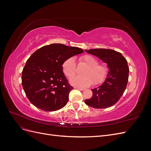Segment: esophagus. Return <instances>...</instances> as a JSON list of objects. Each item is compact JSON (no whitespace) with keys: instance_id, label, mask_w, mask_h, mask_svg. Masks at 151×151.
I'll use <instances>...</instances> for the list:
<instances>
[{"instance_id":"obj_1","label":"esophagus","mask_w":151,"mask_h":151,"mask_svg":"<svg viewBox=\"0 0 151 151\" xmlns=\"http://www.w3.org/2000/svg\"><path fill=\"white\" fill-rule=\"evenodd\" d=\"M75 89H78V90H80V91H84V88H77V87H75L74 88Z\"/></svg>"}]
</instances>
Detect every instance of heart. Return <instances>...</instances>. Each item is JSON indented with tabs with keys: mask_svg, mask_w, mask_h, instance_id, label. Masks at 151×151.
I'll use <instances>...</instances> for the list:
<instances>
[{
	"mask_svg": "<svg viewBox=\"0 0 151 151\" xmlns=\"http://www.w3.org/2000/svg\"><path fill=\"white\" fill-rule=\"evenodd\" d=\"M81 64L86 67L83 70V76L73 77L76 74V65L74 59L70 57L63 62L62 68L64 75L70 78V83L72 85L85 88L92 84L99 85L104 83L108 76L109 68L106 63H98V59L91 55H84L79 58Z\"/></svg>",
	"mask_w": 151,
	"mask_h": 151,
	"instance_id": "1",
	"label": "heart"
}]
</instances>
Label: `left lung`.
I'll return each instance as SVG.
<instances>
[{
    "label": "left lung",
    "instance_id": "obj_1",
    "mask_svg": "<svg viewBox=\"0 0 151 151\" xmlns=\"http://www.w3.org/2000/svg\"><path fill=\"white\" fill-rule=\"evenodd\" d=\"M106 63L109 72L102 85L92 89L93 96L85 103L94 108H106L116 104L123 95L129 80V68L127 61L121 53L110 49L85 50Z\"/></svg>",
    "mask_w": 151,
    "mask_h": 151
}]
</instances>
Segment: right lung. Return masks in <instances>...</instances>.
Returning a JSON list of instances; mask_svg holds the SVG:
<instances>
[{
  "instance_id": "obj_1",
  "label": "right lung",
  "mask_w": 151,
  "mask_h": 151,
  "mask_svg": "<svg viewBox=\"0 0 151 151\" xmlns=\"http://www.w3.org/2000/svg\"><path fill=\"white\" fill-rule=\"evenodd\" d=\"M83 49L59 43L46 45L28 59L22 72V86L34 106L45 111L64 107L72 87L63 74L66 59L83 53Z\"/></svg>"
}]
</instances>
